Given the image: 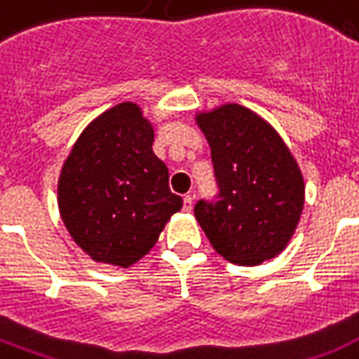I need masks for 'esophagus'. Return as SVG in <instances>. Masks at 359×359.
Here are the masks:
<instances>
[{
    "mask_svg": "<svg viewBox=\"0 0 359 359\" xmlns=\"http://www.w3.org/2000/svg\"><path fill=\"white\" fill-rule=\"evenodd\" d=\"M186 212H190L191 208H194V197L191 196H184V207H182Z\"/></svg>",
    "mask_w": 359,
    "mask_h": 359,
    "instance_id": "34e87169",
    "label": "esophagus"
}]
</instances>
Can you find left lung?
Here are the masks:
<instances>
[{"mask_svg": "<svg viewBox=\"0 0 359 359\" xmlns=\"http://www.w3.org/2000/svg\"><path fill=\"white\" fill-rule=\"evenodd\" d=\"M218 182V201L194 208L207 238L225 261L255 266L279 255L300 222L304 177L272 124L240 104L201 111Z\"/></svg>", "mask_w": 359, "mask_h": 359, "instance_id": "8db88e82", "label": "left lung"}]
</instances>
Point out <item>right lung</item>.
I'll return each mask as SVG.
<instances>
[{"instance_id":"right-lung-1","label":"right lung","mask_w":359,"mask_h":359,"mask_svg":"<svg viewBox=\"0 0 359 359\" xmlns=\"http://www.w3.org/2000/svg\"><path fill=\"white\" fill-rule=\"evenodd\" d=\"M152 141L154 130L140 106L123 102L87 124L65 160L59 212L93 261L132 266L182 208Z\"/></svg>"}]
</instances>
